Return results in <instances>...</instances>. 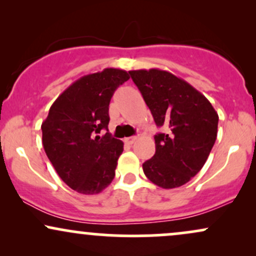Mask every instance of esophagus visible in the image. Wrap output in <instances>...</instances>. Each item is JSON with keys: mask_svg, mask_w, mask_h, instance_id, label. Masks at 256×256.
I'll use <instances>...</instances> for the list:
<instances>
[{"mask_svg": "<svg viewBox=\"0 0 256 256\" xmlns=\"http://www.w3.org/2000/svg\"><path fill=\"white\" fill-rule=\"evenodd\" d=\"M137 136H134V137H126L125 140H124V142L125 143H128V144H134V142H136L137 140Z\"/></svg>", "mask_w": 256, "mask_h": 256, "instance_id": "34e87169", "label": "esophagus"}]
</instances>
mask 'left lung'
I'll list each match as a JSON object with an SVG mask.
<instances>
[{"label":"left lung","mask_w":256,"mask_h":256,"mask_svg":"<svg viewBox=\"0 0 256 256\" xmlns=\"http://www.w3.org/2000/svg\"><path fill=\"white\" fill-rule=\"evenodd\" d=\"M164 134H155L154 156L143 164L146 178L162 189L184 185L207 161L218 134L210 102L188 82L162 70L130 71Z\"/></svg>","instance_id":"1"}]
</instances>
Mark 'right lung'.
Returning <instances> with one entry per match:
<instances>
[{"instance_id": "1", "label": "right lung", "mask_w": 256, "mask_h": 256, "mask_svg": "<svg viewBox=\"0 0 256 256\" xmlns=\"http://www.w3.org/2000/svg\"><path fill=\"white\" fill-rule=\"evenodd\" d=\"M128 78L118 68L79 78L55 100L42 122L46 156L58 177L79 194L101 192L116 176L124 143L100 132L108 131L110 98Z\"/></svg>"}]
</instances>
